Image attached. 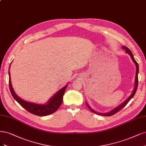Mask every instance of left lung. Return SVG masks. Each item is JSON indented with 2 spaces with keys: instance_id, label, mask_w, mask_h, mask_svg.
I'll return each instance as SVG.
<instances>
[{
  "instance_id": "left-lung-1",
  "label": "left lung",
  "mask_w": 146,
  "mask_h": 146,
  "mask_svg": "<svg viewBox=\"0 0 146 146\" xmlns=\"http://www.w3.org/2000/svg\"><path fill=\"white\" fill-rule=\"evenodd\" d=\"M123 48H124V49H125V52H126L128 54L130 55V57H131V58H132V60H133V62L135 63V64H136L137 72H136V79H135V89H134V90H133V91L132 94H131V95H130V96L126 100H125V101L124 103H123L121 104H120V105L119 106L117 107L116 108H115L114 109H113L112 110H111V111H110V112H108V113H98V112H95V111H94V110H92L91 108H90V106H89V104H88V103H86V105H87L88 108V109H89V110H90V111L94 113H96V114H98V115H102V116H112V115H113L115 114L116 113H117L120 110H121L124 106H125L127 105V104L129 103V102L130 101V100L132 98V97L134 96V95L135 94V93H136V92H137V88H138V72H139L138 64V63L136 62V60H135V58H134V57H133V54H132L131 51H130V50L127 47H126V46H123Z\"/></svg>"
}]
</instances>
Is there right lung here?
<instances>
[{
	"label": "right lung",
	"mask_w": 146,
	"mask_h": 146,
	"mask_svg": "<svg viewBox=\"0 0 146 146\" xmlns=\"http://www.w3.org/2000/svg\"><path fill=\"white\" fill-rule=\"evenodd\" d=\"M9 76H10L9 72ZM9 82L10 92H11L13 98L16 100L19 103V104H20V105H21L22 107L26 109L29 112L41 117L46 116V115H48L49 114H52L57 111V109L60 108V106L62 103L63 95L65 92V90H66V87L68 86V85H66V86H64L62 89H60L58 92H57L49 100V102L46 104L40 105L25 102L21 98H20L17 95L15 94L14 91L13 90L11 84V81H10V78L9 80Z\"/></svg>",
	"instance_id": "obj_1"
}]
</instances>
